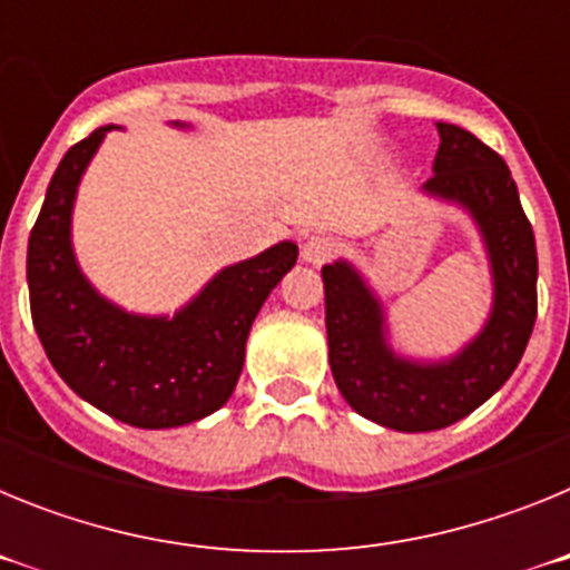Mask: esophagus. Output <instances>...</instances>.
Segmentation results:
<instances>
[{
	"mask_svg": "<svg viewBox=\"0 0 570 570\" xmlns=\"http://www.w3.org/2000/svg\"><path fill=\"white\" fill-rule=\"evenodd\" d=\"M336 245L334 239H328V236H308V239L302 242L299 248V256L302 262H308V265H322V262H328L331 256H334Z\"/></svg>",
	"mask_w": 570,
	"mask_h": 570,
	"instance_id": "esophagus-1",
	"label": "esophagus"
}]
</instances>
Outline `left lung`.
Returning <instances> with one entry per match:
<instances>
[{
  "instance_id": "1",
  "label": "left lung",
  "mask_w": 570,
  "mask_h": 570,
  "mask_svg": "<svg viewBox=\"0 0 570 570\" xmlns=\"http://www.w3.org/2000/svg\"><path fill=\"white\" fill-rule=\"evenodd\" d=\"M431 196L456 203L485 239L493 308L485 328L445 362H411L385 342V314L347 262L322 268L325 328L336 387L365 420L420 434L454 425L505 385L537 322V242L505 159L471 130L440 122Z\"/></svg>"
}]
</instances>
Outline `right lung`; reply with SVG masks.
I'll use <instances>...</instances> for the list:
<instances>
[{"label":"right lung","mask_w":570,"mask_h":570,"mask_svg":"<svg viewBox=\"0 0 570 570\" xmlns=\"http://www.w3.org/2000/svg\"><path fill=\"white\" fill-rule=\"evenodd\" d=\"M114 125L62 156L28 239L30 316L50 365L85 402L134 428L203 420L234 394L262 302L296 265L294 242L219 271L174 320L136 316L90 288L73 259L77 185Z\"/></svg>","instance_id":"add662e5"}]
</instances>
